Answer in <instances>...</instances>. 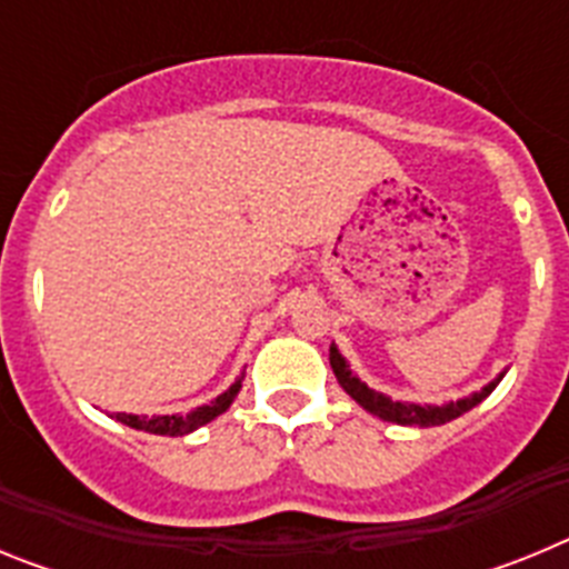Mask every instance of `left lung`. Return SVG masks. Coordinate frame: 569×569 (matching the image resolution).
Instances as JSON below:
<instances>
[{
	"label": "left lung",
	"instance_id": "obj_1",
	"mask_svg": "<svg viewBox=\"0 0 569 569\" xmlns=\"http://www.w3.org/2000/svg\"><path fill=\"white\" fill-rule=\"evenodd\" d=\"M330 367H333V373H336V379H339V385L345 387V393L353 396V399L365 407L367 413L379 416V419H385V421H396V425H413V427H436V425H447V421L459 419L461 413H467V410H472V407L479 405V401H485L487 396L496 390V385L501 381V376H505L501 373L499 379L490 381L485 390L467 396V399L433 407V405H405V401H393V399H387V396L376 393V390H370L365 381H359L353 373H350V367H347V361L341 359V353L336 350L333 345H330Z\"/></svg>",
	"mask_w": 569,
	"mask_h": 569
}]
</instances>
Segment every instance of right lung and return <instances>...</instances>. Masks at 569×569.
<instances>
[{
	"label": "right lung",
	"mask_w": 569,
	"mask_h": 569,
	"mask_svg": "<svg viewBox=\"0 0 569 569\" xmlns=\"http://www.w3.org/2000/svg\"><path fill=\"white\" fill-rule=\"evenodd\" d=\"M241 379H244V373L239 376V379L230 385V390H224L222 396H216L210 405H202L196 407V410H190V413L184 416H153V419H148V416H133V413H116V421H122V425L133 427V430H144V433H156V436H184V433H193L196 427L208 425V421H213L216 416H222L224 410H228L230 405H233L236 393H239L241 387Z\"/></svg>",
	"instance_id": "1"
}]
</instances>
